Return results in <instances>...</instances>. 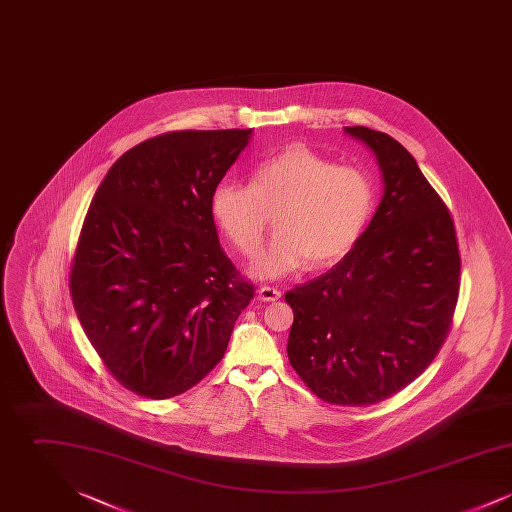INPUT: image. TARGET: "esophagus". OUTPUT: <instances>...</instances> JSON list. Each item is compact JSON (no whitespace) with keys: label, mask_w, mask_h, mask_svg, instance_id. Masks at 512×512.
<instances>
[{"label":"esophagus","mask_w":512,"mask_h":512,"mask_svg":"<svg viewBox=\"0 0 512 512\" xmlns=\"http://www.w3.org/2000/svg\"><path fill=\"white\" fill-rule=\"evenodd\" d=\"M280 290H276V288H272V286H261L259 288V297L263 299V301H278L280 299Z\"/></svg>","instance_id":"1"}]
</instances>
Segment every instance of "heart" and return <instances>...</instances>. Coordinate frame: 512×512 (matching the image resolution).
Returning <instances> with one entry per match:
<instances>
[{
  "label": "heart",
  "mask_w": 512,
  "mask_h": 512,
  "mask_svg": "<svg viewBox=\"0 0 512 512\" xmlns=\"http://www.w3.org/2000/svg\"><path fill=\"white\" fill-rule=\"evenodd\" d=\"M374 203L368 172L293 144L263 161L251 186L220 182L211 195V213L244 257L259 251L274 219L278 234L251 263L255 278L270 280L305 263H338L361 240Z\"/></svg>",
  "instance_id": "heart-1"
}]
</instances>
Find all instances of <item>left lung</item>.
<instances>
[{"label": "left lung", "instance_id": "obj_1", "mask_svg": "<svg viewBox=\"0 0 512 512\" xmlns=\"http://www.w3.org/2000/svg\"><path fill=\"white\" fill-rule=\"evenodd\" d=\"M384 176V197L361 240L336 267L286 293L288 359L318 399L374 405L434 361L461 288L455 222L413 155L388 134L345 126Z\"/></svg>", "mask_w": 512, "mask_h": 512}]
</instances>
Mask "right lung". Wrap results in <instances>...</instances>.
<instances>
[{"mask_svg": "<svg viewBox=\"0 0 512 512\" xmlns=\"http://www.w3.org/2000/svg\"><path fill=\"white\" fill-rule=\"evenodd\" d=\"M251 128L174 130L128 149L99 184L69 288L101 363L122 388L169 399L228 347L255 295L219 244L211 195Z\"/></svg>", "mask_w": 512, "mask_h": 512, "instance_id": "right-lung-1", "label": "right lung"}]
</instances>
